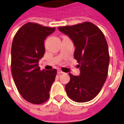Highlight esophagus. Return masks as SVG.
<instances>
[{"label": "esophagus", "instance_id": "34e87169", "mask_svg": "<svg viewBox=\"0 0 124 124\" xmlns=\"http://www.w3.org/2000/svg\"><path fill=\"white\" fill-rule=\"evenodd\" d=\"M63 73H64V72H62V71H61V70H57V74H63Z\"/></svg>", "mask_w": 124, "mask_h": 124}]
</instances>
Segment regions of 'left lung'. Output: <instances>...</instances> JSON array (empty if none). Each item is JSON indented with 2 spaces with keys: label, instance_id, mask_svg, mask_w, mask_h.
Listing matches in <instances>:
<instances>
[{
  "label": "left lung",
  "instance_id": "1",
  "mask_svg": "<svg viewBox=\"0 0 124 124\" xmlns=\"http://www.w3.org/2000/svg\"><path fill=\"white\" fill-rule=\"evenodd\" d=\"M58 29L74 42V58L81 71L78 76L69 74L66 92L75 102L90 101L99 94L108 76L109 54L106 39L101 30L89 22L59 27Z\"/></svg>",
  "mask_w": 124,
  "mask_h": 124
}]
</instances>
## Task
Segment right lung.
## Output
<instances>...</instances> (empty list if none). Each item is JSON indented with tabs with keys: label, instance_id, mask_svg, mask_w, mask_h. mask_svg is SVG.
Instances as JSON below:
<instances>
[{
	"label": "right lung",
	"instance_id": "add662e5",
	"mask_svg": "<svg viewBox=\"0 0 124 124\" xmlns=\"http://www.w3.org/2000/svg\"><path fill=\"white\" fill-rule=\"evenodd\" d=\"M36 23L24 24L14 36L11 46L12 76L20 94L27 102L40 104L50 97L57 70H40L39 60L45 54L44 40L55 31Z\"/></svg>",
	"mask_w": 124,
	"mask_h": 124
}]
</instances>
